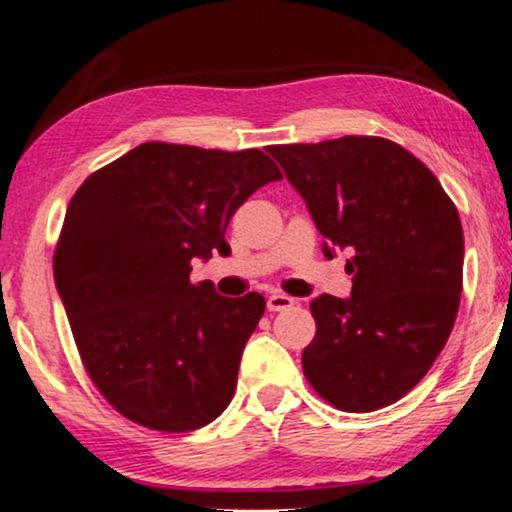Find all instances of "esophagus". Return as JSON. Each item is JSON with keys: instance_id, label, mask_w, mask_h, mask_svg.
Segmentation results:
<instances>
[{"instance_id": "1", "label": "esophagus", "mask_w": 512, "mask_h": 512, "mask_svg": "<svg viewBox=\"0 0 512 512\" xmlns=\"http://www.w3.org/2000/svg\"><path fill=\"white\" fill-rule=\"evenodd\" d=\"M294 306V299L287 294H270L268 296V311L270 313H280V311H289Z\"/></svg>"}]
</instances>
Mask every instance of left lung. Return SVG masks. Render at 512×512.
I'll return each mask as SVG.
<instances>
[{"label": "left lung", "instance_id": "obj_1", "mask_svg": "<svg viewBox=\"0 0 512 512\" xmlns=\"http://www.w3.org/2000/svg\"><path fill=\"white\" fill-rule=\"evenodd\" d=\"M315 227L351 254L349 299L311 301L304 375L332 406L370 413L418 384L456 323L463 227L432 170L382 137L270 147Z\"/></svg>", "mask_w": 512, "mask_h": 512}]
</instances>
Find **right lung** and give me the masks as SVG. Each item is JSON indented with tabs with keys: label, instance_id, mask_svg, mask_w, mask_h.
Segmentation results:
<instances>
[{
	"label": "right lung",
	"instance_id": "add662e5",
	"mask_svg": "<svg viewBox=\"0 0 512 512\" xmlns=\"http://www.w3.org/2000/svg\"><path fill=\"white\" fill-rule=\"evenodd\" d=\"M280 178L258 149L147 142L73 194L54 254L56 292L92 382L125 418L192 432L227 408L266 299H227L189 273L213 249L230 254V218Z\"/></svg>",
	"mask_w": 512,
	"mask_h": 512
}]
</instances>
